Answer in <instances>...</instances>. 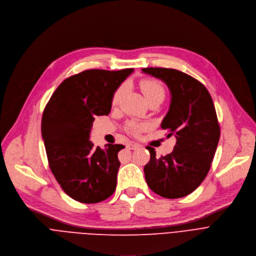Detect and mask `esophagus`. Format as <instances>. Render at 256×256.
<instances>
[{
  "instance_id": "1",
  "label": "esophagus",
  "mask_w": 256,
  "mask_h": 256,
  "mask_svg": "<svg viewBox=\"0 0 256 256\" xmlns=\"http://www.w3.org/2000/svg\"><path fill=\"white\" fill-rule=\"evenodd\" d=\"M127 147H128L129 149H132V150H136V149L140 148V144H138V143H135V142H129V143L127 144Z\"/></svg>"
}]
</instances>
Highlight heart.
Wrapping results in <instances>:
<instances>
[{"instance_id":"obj_1","label":"heart","mask_w":256,"mask_h":256,"mask_svg":"<svg viewBox=\"0 0 256 256\" xmlns=\"http://www.w3.org/2000/svg\"><path fill=\"white\" fill-rule=\"evenodd\" d=\"M140 88L146 98V100L153 98H164V86L156 80H143L139 84ZM125 94V86H120L114 92L113 98H112V105L116 106L118 105L123 96ZM146 127L145 124L143 123H137V122H129L127 125V130L134 134L137 135L139 132H141L144 128Z\"/></svg>"}]
</instances>
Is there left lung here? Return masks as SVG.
I'll return each mask as SVG.
<instances>
[{
	"label": "left lung",
	"instance_id": "8db88e82",
	"mask_svg": "<svg viewBox=\"0 0 256 256\" xmlns=\"http://www.w3.org/2000/svg\"><path fill=\"white\" fill-rule=\"evenodd\" d=\"M143 74L162 80L170 92V105L162 122L176 138L174 151L156 158L147 146L150 160L144 166L145 180L156 194L182 198L192 192L209 172L220 138V127L211 94L198 80L172 68H142Z\"/></svg>",
	"mask_w": 256,
	"mask_h": 256
}]
</instances>
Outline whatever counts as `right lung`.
I'll return each instance as SVG.
<instances>
[{"label": "right lung", "instance_id": "obj_1", "mask_svg": "<svg viewBox=\"0 0 256 256\" xmlns=\"http://www.w3.org/2000/svg\"><path fill=\"white\" fill-rule=\"evenodd\" d=\"M134 72L90 70L64 80L42 116L41 132L49 168L74 200L94 204L115 192L121 144L94 147L90 140L96 116L109 115L115 90Z\"/></svg>", "mask_w": 256, "mask_h": 256}]
</instances>
